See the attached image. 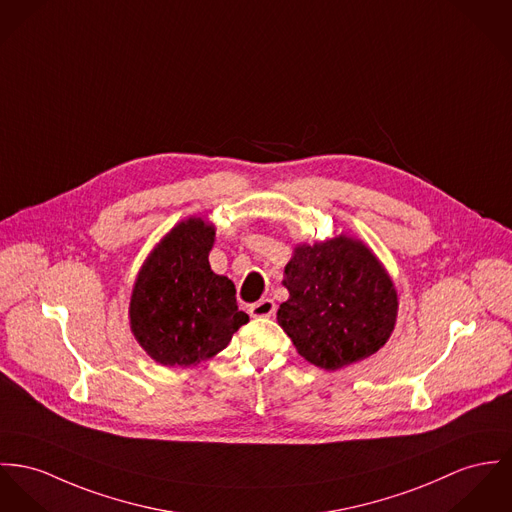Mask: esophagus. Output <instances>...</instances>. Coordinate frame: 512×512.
<instances>
[{"mask_svg":"<svg viewBox=\"0 0 512 512\" xmlns=\"http://www.w3.org/2000/svg\"><path fill=\"white\" fill-rule=\"evenodd\" d=\"M275 312V302L269 300V298L259 300V302H255V304L249 306V314H251V317H271V315H275Z\"/></svg>","mask_w":512,"mask_h":512,"instance_id":"34e87169","label":"esophagus"}]
</instances>
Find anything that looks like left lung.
<instances>
[{
	"label": "left lung",
	"instance_id": "8db88e82",
	"mask_svg": "<svg viewBox=\"0 0 512 512\" xmlns=\"http://www.w3.org/2000/svg\"><path fill=\"white\" fill-rule=\"evenodd\" d=\"M288 300L276 321L300 356L339 370L378 353L392 337L397 290L374 251L356 237L298 243L284 267Z\"/></svg>",
	"mask_w": 512,
	"mask_h": 512
}]
</instances>
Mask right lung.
I'll list each match as a JSON object with an SVG mask.
<instances>
[{"label": "right lung", "instance_id": "obj_1", "mask_svg": "<svg viewBox=\"0 0 512 512\" xmlns=\"http://www.w3.org/2000/svg\"><path fill=\"white\" fill-rule=\"evenodd\" d=\"M216 228L191 216L161 237L140 267L130 296V329L161 366L189 368L228 347L249 321L236 286L210 269Z\"/></svg>", "mask_w": 512, "mask_h": 512}]
</instances>
